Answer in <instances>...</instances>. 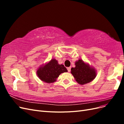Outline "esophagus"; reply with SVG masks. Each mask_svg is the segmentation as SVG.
Here are the masks:
<instances>
[{
    "instance_id": "obj_1",
    "label": "esophagus",
    "mask_w": 124,
    "mask_h": 124,
    "mask_svg": "<svg viewBox=\"0 0 124 124\" xmlns=\"http://www.w3.org/2000/svg\"><path fill=\"white\" fill-rule=\"evenodd\" d=\"M67 70H68V72H70L71 71V67H68V68H67Z\"/></svg>"
}]
</instances>
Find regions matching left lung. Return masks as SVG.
Wrapping results in <instances>:
<instances>
[{"label":"left lung","instance_id":"left-lung-1","mask_svg":"<svg viewBox=\"0 0 124 124\" xmlns=\"http://www.w3.org/2000/svg\"><path fill=\"white\" fill-rule=\"evenodd\" d=\"M76 67L71 69V73L78 84L84 85L92 81L96 77V71L94 68L82 60L78 59L75 62Z\"/></svg>","mask_w":124,"mask_h":124}]
</instances>
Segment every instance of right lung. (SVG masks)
<instances>
[{"label": "right lung", "instance_id": "1", "mask_svg": "<svg viewBox=\"0 0 124 124\" xmlns=\"http://www.w3.org/2000/svg\"><path fill=\"white\" fill-rule=\"evenodd\" d=\"M68 72L63 65L58 64L57 61L52 59L46 64L40 67L37 74L40 79L46 83H52L56 81L60 74Z\"/></svg>", "mask_w": 124, "mask_h": 124}]
</instances>
